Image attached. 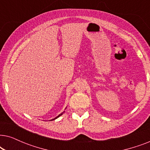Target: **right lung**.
<instances>
[{
  "instance_id": "add662e5",
  "label": "right lung",
  "mask_w": 150,
  "mask_h": 150,
  "mask_svg": "<svg viewBox=\"0 0 150 150\" xmlns=\"http://www.w3.org/2000/svg\"><path fill=\"white\" fill-rule=\"evenodd\" d=\"M63 112H62V113H61V114H59V115H58V116H57V117H55V118H54V119H53V120H55V119H57V118H58V117H59V116H61V115H63Z\"/></svg>"
}]
</instances>
